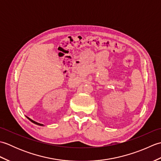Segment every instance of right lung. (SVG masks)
Returning <instances> with one entry per match:
<instances>
[{
    "label": "right lung",
    "mask_w": 161,
    "mask_h": 161,
    "mask_svg": "<svg viewBox=\"0 0 161 161\" xmlns=\"http://www.w3.org/2000/svg\"><path fill=\"white\" fill-rule=\"evenodd\" d=\"M27 118H28L29 120H30L32 122H33V123H35V124H36V125H39V126H43V125L42 124H40V123H38V122H35V121H34V120H32V119H30V118H29L28 117H27Z\"/></svg>",
    "instance_id": "obj_1"
}]
</instances>
